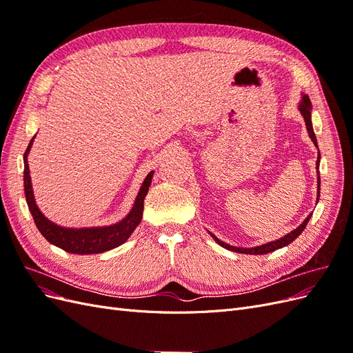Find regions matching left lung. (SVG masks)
<instances>
[{
    "label": "left lung",
    "mask_w": 353,
    "mask_h": 353,
    "mask_svg": "<svg viewBox=\"0 0 353 353\" xmlns=\"http://www.w3.org/2000/svg\"><path fill=\"white\" fill-rule=\"evenodd\" d=\"M299 112H301V114L303 116L305 119V125H306V130H307V134H309V138H311L312 143L315 144V147H318V143H316V137H315V132H314V128H312V119H311V110H312V104H311V100H309V97L306 94H302V99H301V103H299ZM319 159H321V154H319L318 152V160H316V174H318V178H316V183H318V197H316V203L319 200V184H321V178H319ZM312 213H309L307 218L299 225L296 230L290 231L288 234H285L284 237L279 239V240H274V241H270L266 244H261V245H256V248H236V245H231L225 241L219 240L216 236H213V234L210 231H208L212 239L215 240L219 245H222L223 249L227 250H231V252H237V253H244V254H266V253H271V252H275L279 250L281 248H285V245L290 244L293 240H296L299 236H301L302 231L306 228L309 219H311Z\"/></svg>",
    "instance_id": "obj_1"
}]
</instances>
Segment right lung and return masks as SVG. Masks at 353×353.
<instances>
[{"instance_id": "right-lung-1", "label": "right lung", "mask_w": 353, "mask_h": 353, "mask_svg": "<svg viewBox=\"0 0 353 353\" xmlns=\"http://www.w3.org/2000/svg\"><path fill=\"white\" fill-rule=\"evenodd\" d=\"M35 137L32 138L26 152L23 154V185H25V196L28 208L34 216L35 225L39 232L50 241L51 244L57 245V248L66 250L74 254H94V253H103L112 250L117 245L123 244L131 234L141 222L143 210H144V199L148 193V187L152 184V178L154 170L145 176L143 181V185L138 190V194L135 197L134 206L128 215L121 219L119 222L112 223V225L105 227H88V228H68L60 227L57 223L50 221L44 216V213L39 210L35 201L34 190H32V179L29 175V163H28V154L34 144Z\"/></svg>"}]
</instances>
